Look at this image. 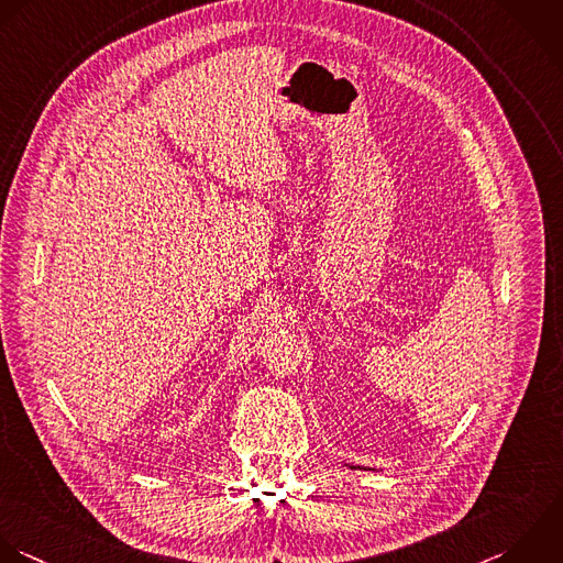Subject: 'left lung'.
Masks as SVG:
<instances>
[{
	"mask_svg": "<svg viewBox=\"0 0 563 563\" xmlns=\"http://www.w3.org/2000/svg\"><path fill=\"white\" fill-rule=\"evenodd\" d=\"M351 467V465H349ZM351 470H366V467H351Z\"/></svg>",
	"mask_w": 563,
	"mask_h": 563,
	"instance_id": "obj_1",
	"label": "left lung"
}]
</instances>
